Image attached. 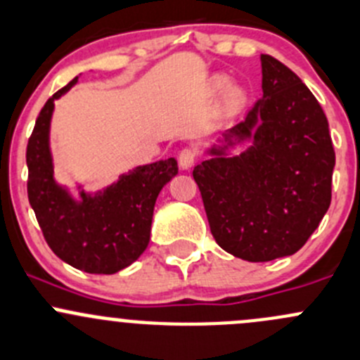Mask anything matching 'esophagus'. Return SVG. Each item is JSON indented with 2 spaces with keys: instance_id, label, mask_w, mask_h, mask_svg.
I'll return each instance as SVG.
<instances>
[{
  "instance_id": "34e87169",
  "label": "esophagus",
  "mask_w": 360,
  "mask_h": 360,
  "mask_svg": "<svg viewBox=\"0 0 360 360\" xmlns=\"http://www.w3.org/2000/svg\"><path fill=\"white\" fill-rule=\"evenodd\" d=\"M195 161V152L192 148H184L179 154V165L181 169H191Z\"/></svg>"
}]
</instances>
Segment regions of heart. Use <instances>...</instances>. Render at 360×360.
<instances>
[{
  "label": "heart",
  "instance_id": "b5f03b06",
  "mask_svg": "<svg viewBox=\"0 0 360 360\" xmlns=\"http://www.w3.org/2000/svg\"><path fill=\"white\" fill-rule=\"evenodd\" d=\"M224 84L226 82L222 80V78H217L215 80V89L219 91V89L224 87ZM245 101H247V96H245V91L241 87H238V85H229V87H226V91H224L222 94V110L226 113H234L238 112V110L243 108Z\"/></svg>",
  "mask_w": 360,
  "mask_h": 360
}]
</instances>
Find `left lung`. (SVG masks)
<instances>
[{
  "label": "left lung",
  "mask_w": 360,
  "mask_h": 360,
  "mask_svg": "<svg viewBox=\"0 0 360 360\" xmlns=\"http://www.w3.org/2000/svg\"><path fill=\"white\" fill-rule=\"evenodd\" d=\"M261 66L262 98L192 172L215 241L248 262L287 257L308 241L329 210L336 162L315 96L278 59L262 54Z\"/></svg>",
  "instance_id": "left-lung-1"
}]
</instances>
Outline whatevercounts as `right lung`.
Listing matches in <instances>:
<instances>
[{
	"label": "right lung",
	"instance_id": "1",
	"mask_svg": "<svg viewBox=\"0 0 360 360\" xmlns=\"http://www.w3.org/2000/svg\"><path fill=\"white\" fill-rule=\"evenodd\" d=\"M78 77L56 92L38 115L27 141V198L49 247L73 268L113 275L133 264L150 241L152 215L161 188L179 173L173 158L138 166L108 187L78 198L54 179L51 120L54 101L66 94Z\"/></svg>",
	"mask_w": 360,
	"mask_h": 360
}]
</instances>
